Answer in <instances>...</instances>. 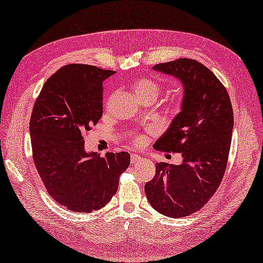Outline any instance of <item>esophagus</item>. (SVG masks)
<instances>
[{
    "label": "esophagus",
    "mask_w": 263,
    "mask_h": 263,
    "mask_svg": "<svg viewBox=\"0 0 263 263\" xmlns=\"http://www.w3.org/2000/svg\"><path fill=\"white\" fill-rule=\"evenodd\" d=\"M141 160H142V158H141L139 155H135V154L131 155V163H132V164L139 163V161H141Z\"/></svg>",
    "instance_id": "esophagus-1"
}]
</instances>
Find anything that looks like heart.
<instances>
[{
    "label": "heart",
    "mask_w": 263,
    "mask_h": 263,
    "mask_svg": "<svg viewBox=\"0 0 263 263\" xmlns=\"http://www.w3.org/2000/svg\"><path fill=\"white\" fill-rule=\"evenodd\" d=\"M133 91L136 92L139 99H146V98H152L156 100L160 93V86L157 82L149 79L146 77L138 78L133 82ZM132 143L137 147H141L144 143V138L141 136H133L132 138Z\"/></svg>",
    "instance_id": "b5f03b06"
}]
</instances>
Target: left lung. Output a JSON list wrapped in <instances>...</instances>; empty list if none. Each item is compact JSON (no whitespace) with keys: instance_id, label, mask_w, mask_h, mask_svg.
<instances>
[{"instance_id":"obj_1","label":"left lung","mask_w":263,"mask_h":263,"mask_svg":"<svg viewBox=\"0 0 263 263\" xmlns=\"http://www.w3.org/2000/svg\"><path fill=\"white\" fill-rule=\"evenodd\" d=\"M153 69L183 83L182 110L154 146L159 152L181 153L183 163L156 164L144 192L160 214L185 217L203 208L224 177L234 126L232 103L224 85L198 61L177 59Z\"/></svg>"}]
</instances>
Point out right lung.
<instances>
[{"instance_id": "add662e5", "label": "right lung", "mask_w": 263, "mask_h": 263, "mask_svg": "<svg viewBox=\"0 0 263 263\" xmlns=\"http://www.w3.org/2000/svg\"><path fill=\"white\" fill-rule=\"evenodd\" d=\"M72 63L48 78L30 117L32 159L48 194L74 212H91L109 202L130 154L85 152V135L103 116V81L114 74Z\"/></svg>"}]
</instances>
